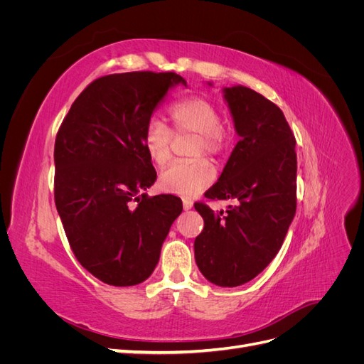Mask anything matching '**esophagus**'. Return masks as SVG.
<instances>
[{
    "instance_id": "esophagus-1",
    "label": "esophagus",
    "mask_w": 364,
    "mask_h": 364,
    "mask_svg": "<svg viewBox=\"0 0 364 364\" xmlns=\"http://www.w3.org/2000/svg\"><path fill=\"white\" fill-rule=\"evenodd\" d=\"M182 205H183V209H185V211H188V209H191V208H193V202H191V200H188V199H183V200H182Z\"/></svg>"
}]
</instances>
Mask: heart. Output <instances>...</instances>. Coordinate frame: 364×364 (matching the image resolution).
Wrapping results in <instances>:
<instances>
[{
    "label": "heart",
    "mask_w": 364,
    "mask_h": 364,
    "mask_svg": "<svg viewBox=\"0 0 364 364\" xmlns=\"http://www.w3.org/2000/svg\"><path fill=\"white\" fill-rule=\"evenodd\" d=\"M167 114L171 130L161 121L151 119L142 138L147 156L156 167H164L171 161L173 134L196 135L191 156L208 155L217 159L228 150L230 129L220 119V109L213 100L203 95L185 97L171 103ZM214 176L213 165L205 158H197L173 164L161 174L159 183L168 193L196 196L213 183Z\"/></svg>",
    "instance_id": "b5f03b06"
}]
</instances>
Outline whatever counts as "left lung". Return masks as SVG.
Here are the masks:
<instances>
[{
    "instance_id": "8db88e82",
    "label": "left lung",
    "mask_w": 364,
    "mask_h": 364,
    "mask_svg": "<svg viewBox=\"0 0 364 364\" xmlns=\"http://www.w3.org/2000/svg\"><path fill=\"white\" fill-rule=\"evenodd\" d=\"M240 136L206 199H235L214 213L194 203L203 230L194 257L203 277L220 287L246 284L277 257L296 213V139L281 109L246 86L225 87Z\"/></svg>"
}]
</instances>
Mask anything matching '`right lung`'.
Listing matches in <instances>:
<instances>
[{"label":"right lung","instance_id":"add662e5","mask_svg":"<svg viewBox=\"0 0 364 364\" xmlns=\"http://www.w3.org/2000/svg\"><path fill=\"white\" fill-rule=\"evenodd\" d=\"M176 73L98 77L75 98L54 142V202L74 255L115 287L146 281L182 213L179 197L141 194L156 181L142 138ZM137 205H134V202Z\"/></svg>","mask_w":364,"mask_h":364}]
</instances>
